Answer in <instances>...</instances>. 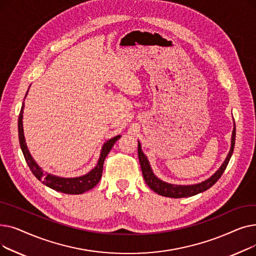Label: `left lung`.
<instances>
[{
	"mask_svg": "<svg viewBox=\"0 0 256 256\" xmlns=\"http://www.w3.org/2000/svg\"><path fill=\"white\" fill-rule=\"evenodd\" d=\"M234 142H236V124L234 122V130H232V146H230V154H227L224 163L221 165V167L216 171V173H214L212 176L206 180L202 182L195 184H168L163 180H160L158 178L154 176V173L150 167V164L147 160L146 156L143 154L142 148H141V144L138 142V156H139V162L141 165L142 169V174L144 180L146 184L148 186L152 191L158 193V195H162L165 197H171V198H182V197H190L194 196L196 194L202 193L206 191L208 189L212 186H214L218 182V180L221 178L223 174L224 170L226 169L228 162L232 156L234 148Z\"/></svg>",
	"mask_w": 256,
	"mask_h": 256,
	"instance_id": "left-lung-1",
	"label": "left lung"
}]
</instances>
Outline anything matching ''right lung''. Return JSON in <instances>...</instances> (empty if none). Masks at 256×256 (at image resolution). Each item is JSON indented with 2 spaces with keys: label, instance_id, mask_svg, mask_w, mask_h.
Returning a JSON list of instances; mask_svg holds the SVG:
<instances>
[{
  "label": "right lung",
  "instance_id": "right-lung-1",
  "mask_svg": "<svg viewBox=\"0 0 256 256\" xmlns=\"http://www.w3.org/2000/svg\"><path fill=\"white\" fill-rule=\"evenodd\" d=\"M26 94H28V91L26 93ZM24 106V104L22 102V109L20 112V117H18V139H20V145L22 152L24 154L26 162L28 164L30 170L32 171L35 178L38 180L42 182L44 184H46V186L50 188V189L55 190L57 192L65 193V194H82L96 186L102 178L104 158L112 150L115 142L120 138V135L108 140L102 145L96 166L94 167L91 171H89L87 174H85V176H78V178H70L52 176V174L44 172V170L36 164L31 154L29 152L28 146H26L24 136V128H22Z\"/></svg>",
  "mask_w": 256,
  "mask_h": 256
}]
</instances>
